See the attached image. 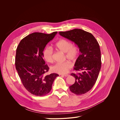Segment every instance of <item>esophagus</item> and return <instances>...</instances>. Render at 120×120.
Here are the masks:
<instances>
[{
  "mask_svg": "<svg viewBox=\"0 0 120 120\" xmlns=\"http://www.w3.org/2000/svg\"><path fill=\"white\" fill-rule=\"evenodd\" d=\"M61 75L64 76V77H68V76L69 75H68V74H63V75Z\"/></svg>",
  "mask_w": 120,
  "mask_h": 120,
  "instance_id": "34e87169",
  "label": "esophagus"
}]
</instances>
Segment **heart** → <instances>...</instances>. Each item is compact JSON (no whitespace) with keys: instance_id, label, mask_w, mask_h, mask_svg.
Returning a JSON list of instances; mask_svg holds the SVG:
<instances>
[{"instance_id":"obj_1","label":"heart","mask_w":120,"mask_h":120,"mask_svg":"<svg viewBox=\"0 0 120 120\" xmlns=\"http://www.w3.org/2000/svg\"><path fill=\"white\" fill-rule=\"evenodd\" d=\"M56 48L65 53L68 59L74 60L78 56L79 50L78 47L75 45L71 44L68 40L66 39H61L56 43ZM53 50L52 48L48 46L43 50V56L45 59L49 63L53 61ZM72 67V64L68 61H66L63 63H59L52 67V71L56 73L66 74Z\"/></svg>"}]
</instances>
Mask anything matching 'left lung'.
I'll return each mask as SVG.
<instances>
[{
    "instance_id": "obj_1",
    "label": "left lung",
    "mask_w": 120,
    "mask_h": 120,
    "mask_svg": "<svg viewBox=\"0 0 120 120\" xmlns=\"http://www.w3.org/2000/svg\"><path fill=\"white\" fill-rule=\"evenodd\" d=\"M60 35L75 42L80 52L72 73L75 82L70 90L77 95L84 94L92 89L96 83L101 68V54L99 43L93 35L81 29L60 31Z\"/></svg>"
}]
</instances>
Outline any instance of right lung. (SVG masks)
I'll list each match as a JSON object with an SVG mask.
<instances>
[{"label":"right lung","mask_w":120,"mask_h":120,"mask_svg":"<svg viewBox=\"0 0 120 120\" xmlns=\"http://www.w3.org/2000/svg\"><path fill=\"white\" fill-rule=\"evenodd\" d=\"M57 33V31L51 34L34 32L21 40L17 48L16 69L25 88L32 95H46L59 76L55 73L45 75L49 68L45 64L43 56L46 45Z\"/></svg>","instance_id":"add662e5"}]
</instances>
